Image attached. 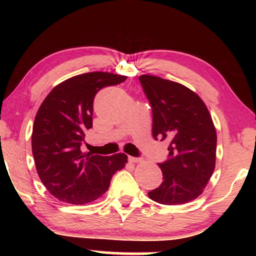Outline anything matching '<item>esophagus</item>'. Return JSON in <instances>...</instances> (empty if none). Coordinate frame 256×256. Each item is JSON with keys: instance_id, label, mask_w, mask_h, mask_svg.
<instances>
[{"instance_id": "esophagus-1", "label": "esophagus", "mask_w": 256, "mask_h": 256, "mask_svg": "<svg viewBox=\"0 0 256 256\" xmlns=\"http://www.w3.org/2000/svg\"><path fill=\"white\" fill-rule=\"evenodd\" d=\"M128 162H142V158H138V157L130 156L128 157Z\"/></svg>"}]
</instances>
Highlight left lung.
<instances>
[{
    "label": "left lung",
    "mask_w": 256,
    "mask_h": 256,
    "mask_svg": "<svg viewBox=\"0 0 256 256\" xmlns=\"http://www.w3.org/2000/svg\"><path fill=\"white\" fill-rule=\"evenodd\" d=\"M140 82L153 110L152 134L170 142V158L158 164L164 182L148 192L162 204H182L202 194L216 167V131L201 98L175 81L150 74Z\"/></svg>",
    "instance_id": "1"
}]
</instances>
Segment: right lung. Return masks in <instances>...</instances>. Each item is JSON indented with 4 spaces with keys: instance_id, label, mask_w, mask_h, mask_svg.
<instances>
[{
    "instance_id": "add662e5",
    "label": "right lung",
    "mask_w": 256,
    "mask_h": 256,
    "mask_svg": "<svg viewBox=\"0 0 256 256\" xmlns=\"http://www.w3.org/2000/svg\"><path fill=\"white\" fill-rule=\"evenodd\" d=\"M126 78L103 72L74 76L57 84L38 108L32 133L36 170L48 192L62 202L94 201L128 162L123 153L86 155L80 150L86 132L92 128L96 92Z\"/></svg>"
}]
</instances>
